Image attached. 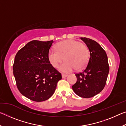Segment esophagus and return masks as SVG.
Segmentation results:
<instances>
[{
  "label": "esophagus",
  "instance_id": "1",
  "mask_svg": "<svg viewBox=\"0 0 126 126\" xmlns=\"http://www.w3.org/2000/svg\"><path fill=\"white\" fill-rule=\"evenodd\" d=\"M62 76L63 78H64L65 77H67L68 75H67V74H62Z\"/></svg>",
  "mask_w": 126,
  "mask_h": 126
}]
</instances>
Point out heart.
Listing matches in <instances>:
<instances>
[{
	"label": "heart",
	"instance_id": "1",
	"mask_svg": "<svg viewBox=\"0 0 126 126\" xmlns=\"http://www.w3.org/2000/svg\"><path fill=\"white\" fill-rule=\"evenodd\" d=\"M56 49H50L49 50L48 59L53 67L57 68L64 58L65 61L59 67V70L63 73H69L75 69H82L88 63L89 50L87 46L80 42L64 40L57 44Z\"/></svg>",
	"mask_w": 126,
	"mask_h": 126
}]
</instances>
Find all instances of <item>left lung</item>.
Returning a JSON list of instances; mask_svg holds the SVG:
<instances>
[{"label":"left lung","instance_id":"left-lung-1","mask_svg":"<svg viewBox=\"0 0 126 126\" xmlns=\"http://www.w3.org/2000/svg\"><path fill=\"white\" fill-rule=\"evenodd\" d=\"M80 39L88 47L90 57L84 71L75 74L77 80L72 89L78 96L91 98L103 89L110 67L105 50L97 42L85 37Z\"/></svg>","mask_w":126,"mask_h":126}]
</instances>
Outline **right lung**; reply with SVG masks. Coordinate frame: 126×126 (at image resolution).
<instances>
[{
  "label": "right lung",
  "mask_w": 126,
  "mask_h": 126,
  "mask_svg": "<svg viewBox=\"0 0 126 126\" xmlns=\"http://www.w3.org/2000/svg\"><path fill=\"white\" fill-rule=\"evenodd\" d=\"M53 43V40H32L20 49L15 57L13 69L17 88L24 96L33 101L48 99L62 79L61 73L48 59Z\"/></svg>",
  "instance_id": "1"
}]
</instances>
